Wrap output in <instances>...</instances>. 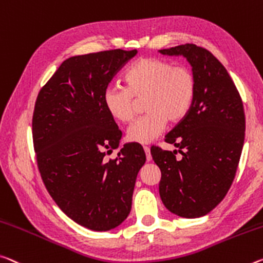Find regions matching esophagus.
<instances>
[{"instance_id": "obj_1", "label": "esophagus", "mask_w": 263, "mask_h": 263, "mask_svg": "<svg viewBox=\"0 0 263 263\" xmlns=\"http://www.w3.org/2000/svg\"><path fill=\"white\" fill-rule=\"evenodd\" d=\"M144 151L146 153V160L151 161L152 160V156H151V149H149L148 146H144Z\"/></svg>"}]
</instances>
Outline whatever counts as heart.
<instances>
[{"label": "heart", "mask_w": 263, "mask_h": 263, "mask_svg": "<svg viewBox=\"0 0 263 263\" xmlns=\"http://www.w3.org/2000/svg\"><path fill=\"white\" fill-rule=\"evenodd\" d=\"M125 85H112L104 93V105L112 118L128 123L136 115V99H144L147 115L127 128L132 143L149 144L170 123L184 119L193 105L197 79L184 65H174L164 58L144 57L136 61L124 76Z\"/></svg>", "instance_id": "1"}]
</instances>
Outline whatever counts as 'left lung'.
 <instances>
[{"mask_svg":"<svg viewBox=\"0 0 263 263\" xmlns=\"http://www.w3.org/2000/svg\"><path fill=\"white\" fill-rule=\"evenodd\" d=\"M159 52L184 56L197 79L190 112L165 137L181 159L177 149L151 147L161 171L159 194L173 214L200 218L222 201L234 180L245 141L243 104L227 70L208 50L182 44Z\"/></svg>","mask_w":263,"mask_h":263,"instance_id":"8db88e82","label":"left lung"}]
</instances>
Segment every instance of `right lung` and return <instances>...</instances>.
Here are the masks:
<instances>
[{
  "mask_svg": "<svg viewBox=\"0 0 263 263\" xmlns=\"http://www.w3.org/2000/svg\"><path fill=\"white\" fill-rule=\"evenodd\" d=\"M137 52L116 49L70 57L35 103L32 139L44 185L70 219L92 231H110L127 218L136 179L146 160L135 143L125 144L116 159H104L122 138L104 93Z\"/></svg>",
  "mask_w": 263,
  "mask_h": 263,
  "instance_id": "add662e5",
  "label": "right lung"
}]
</instances>
